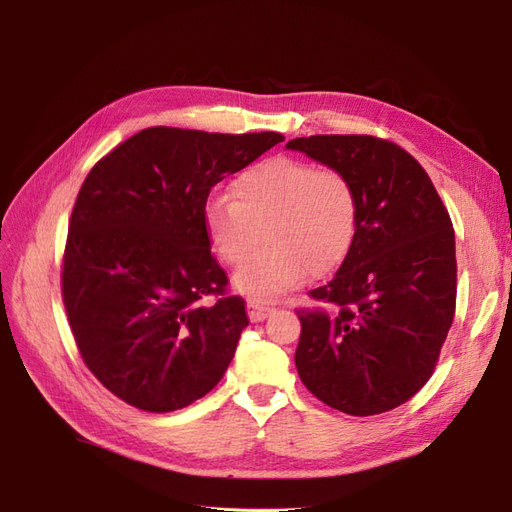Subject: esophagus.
I'll use <instances>...</instances> for the list:
<instances>
[{
  "label": "esophagus",
  "instance_id": "1",
  "mask_svg": "<svg viewBox=\"0 0 512 512\" xmlns=\"http://www.w3.org/2000/svg\"><path fill=\"white\" fill-rule=\"evenodd\" d=\"M271 312H273V307L260 305V303H256V301H250V303H247V314H250V320H252V322L265 320Z\"/></svg>",
  "mask_w": 512,
  "mask_h": 512
}]
</instances>
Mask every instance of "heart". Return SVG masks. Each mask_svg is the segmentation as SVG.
<instances>
[{
	"label": "heart",
	"instance_id": "1",
	"mask_svg": "<svg viewBox=\"0 0 512 512\" xmlns=\"http://www.w3.org/2000/svg\"><path fill=\"white\" fill-rule=\"evenodd\" d=\"M361 196L337 168L301 158L258 162L232 181L230 196L205 207V232L224 265L239 267L235 286L256 303L297 288L305 277H324L344 265L359 237Z\"/></svg>",
	"mask_w": 512,
	"mask_h": 512
}]
</instances>
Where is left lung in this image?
<instances>
[{"label":"left lung","mask_w":512,"mask_h":512,"mask_svg":"<svg viewBox=\"0 0 512 512\" xmlns=\"http://www.w3.org/2000/svg\"><path fill=\"white\" fill-rule=\"evenodd\" d=\"M344 170L361 196L359 237L329 284L299 307L294 352L307 391L339 412L406 404L431 378L455 318V230L406 149L369 134H318L286 145Z\"/></svg>","instance_id":"1"}]
</instances>
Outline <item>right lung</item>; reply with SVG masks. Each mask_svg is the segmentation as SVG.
Instances as JSON below:
<instances>
[{
  "mask_svg": "<svg viewBox=\"0 0 512 512\" xmlns=\"http://www.w3.org/2000/svg\"><path fill=\"white\" fill-rule=\"evenodd\" d=\"M282 141L156 126L89 170L68 224L61 299L83 363L121 401L173 412L222 380L250 318L209 250L207 196Z\"/></svg>",
  "mask_w": 512,
  "mask_h": 512,
  "instance_id": "add662e5",
  "label": "right lung"
}]
</instances>
